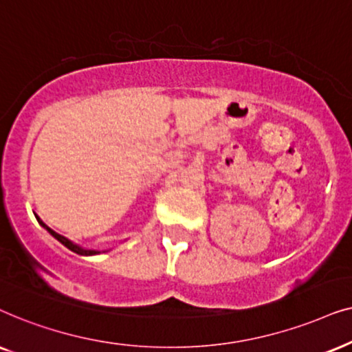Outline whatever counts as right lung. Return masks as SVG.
Segmentation results:
<instances>
[{
	"label": "right lung",
	"instance_id": "add662e5",
	"mask_svg": "<svg viewBox=\"0 0 352 352\" xmlns=\"http://www.w3.org/2000/svg\"><path fill=\"white\" fill-rule=\"evenodd\" d=\"M43 227H45V225H43ZM56 238H58V236H56ZM58 240H59L60 243H63L64 246H67L70 251L77 252V254H80V256H91V254H100V252H101V251H88V250H83V248L74 245V243H70V241L60 240V238H58ZM102 252H106V251H102Z\"/></svg>",
	"mask_w": 352,
	"mask_h": 352
}]
</instances>
